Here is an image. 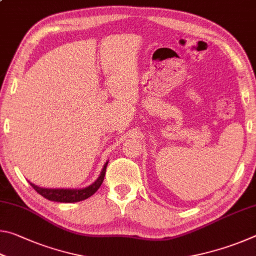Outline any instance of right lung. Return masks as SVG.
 Wrapping results in <instances>:
<instances>
[{"instance_id": "obj_1", "label": "right lung", "mask_w": 256, "mask_h": 256, "mask_svg": "<svg viewBox=\"0 0 256 256\" xmlns=\"http://www.w3.org/2000/svg\"><path fill=\"white\" fill-rule=\"evenodd\" d=\"M108 162L104 164L102 170L100 172V175L98 176V178L92 184L82 188H40V186L34 185L32 182H29V184L32 186L34 190H37V193H40L42 196L50 201L54 202H60V203H74L79 201H84L86 198H88L97 192V190L100 188L102 184L104 177L106 174V167Z\"/></svg>"}]
</instances>
